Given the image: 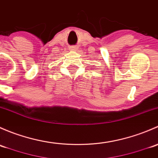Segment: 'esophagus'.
I'll list each match as a JSON object with an SVG mask.
<instances>
[{
    "label": "esophagus",
    "mask_w": 158,
    "mask_h": 158,
    "mask_svg": "<svg viewBox=\"0 0 158 158\" xmlns=\"http://www.w3.org/2000/svg\"><path fill=\"white\" fill-rule=\"evenodd\" d=\"M71 50H77V47H76V46H71Z\"/></svg>",
    "instance_id": "esophagus-1"
}]
</instances>
